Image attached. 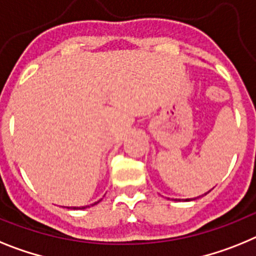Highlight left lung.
<instances>
[{"label":"left lung","mask_w":256,"mask_h":256,"mask_svg":"<svg viewBox=\"0 0 256 256\" xmlns=\"http://www.w3.org/2000/svg\"><path fill=\"white\" fill-rule=\"evenodd\" d=\"M208 192H210V190H208ZM205 194H206V193H205ZM202 196H204V194H202ZM200 197H201V196H198V197H194V198H186V201H193V200H197V198H200Z\"/></svg>","instance_id":"left-lung-1"}]
</instances>
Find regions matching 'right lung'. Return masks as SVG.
<instances>
[{"mask_svg": "<svg viewBox=\"0 0 256 256\" xmlns=\"http://www.w3.org/2000/svg\"><path fill=\"white\" fill-rule=\"evenodd\" d=\"M99 202H100V200H99V201H98V202H95V204H92V205H90V206L96 205V204H99ZM90 206H81V208H78V206H73V208H70V206H68V208H70V210H82V208H90Z\"/></svg>", "mask_w": 256, "mask_h": 256, "instance_id": "obj_1", "label": "right lung"}]
</instances>
